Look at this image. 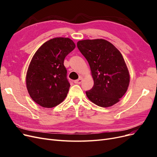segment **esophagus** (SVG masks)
<instances>
[{
    "instance_id": "1",
    "label": "esophagus",
    "mask_w": 157,
    "mask_h": 157,
    "mask_svg": "<svg viewBox=\"0 0 157 157\" xmlns=\"http://www.w3.org/2000/svg\"><path fill=\"white\" fill-rule=\"evenodd\" d=\"M82 77H80L78 79H77V80H75V81H74V82H75V84H80V83L82 82Z\"/></svg>"
}]
</instances>
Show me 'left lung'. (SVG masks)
Returning <instances> with one entry per match:
<instances>
[{"mask_svg":"<svg viewBox=\"0 0 157 157\" xmlns=\"http://www.w3.org/2000/svg\"><path fill=\"white\" fill-rule=\"evenodd\" d=\"M77 47L88 61L94 81L92 89L86 92L88 98L99 107L115 105L126 92L130 82L120 51L104 39L80 40Z\"/></svg>","mask_w":157,"mask_h":157,"instance_id":"1","label":"left lung"}]
</instances>
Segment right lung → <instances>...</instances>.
<instances>
[{
  "instance_id": "add662e5",
  "label": "right lung",
  "mask_w": 157,
  "mask_h": 157,
  "mask_svg": "<svg viewBox=\"0 0 157 157\" xmlns=\"http://www.w3.org/2000/svg\"><path fill=\"white\" fill-rule=\"evenodd\" d=\"M75 48L69 38L57 37L42 44L31 61L26 84L31 98L40 106L52 108L67 96L70 83L64 59Z\"/></svg>"
}]
</instances>
